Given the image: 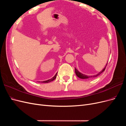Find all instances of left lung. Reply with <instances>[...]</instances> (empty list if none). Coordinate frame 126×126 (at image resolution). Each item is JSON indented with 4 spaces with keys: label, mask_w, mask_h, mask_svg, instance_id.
<instances>
[{
    "label": "left lung",
    "mask_w": 126,
    "mask_h": 126,
    "mask_svg": "<svg viewBox=\"0 0 126 126\" xmlns=\"http://www.w3.org/2000/svg\"><path fill=\"white\" fill-rule=\"evenodd\" d=\"M107 64H106V66L105 67V68L103 69V70L101 71V72H100L99 73H98V74H97V75H93V76H87V75H85L84 74H83L81 73H80L78 71V70H77V69L75 67V73H76V76L79 77V78L80 79H88V78H95V77H97V76L99 75L101 73H102L105 71V68H106V66H107Z\"/></svg>",
    "instance_id": "1"
}]
</instances>
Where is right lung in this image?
<instances>
[{
	"instance_id": "right-lung-1",
	"label": "right lung",
	"mask_w": 126,
	"mask_h": 126,
	"mask_svg": "<svg viewBox=\"0 0 126 126\" xmlns=\"http://www.w3.org/2000/svg\"><path fill=\"white\" fill-rule=\"evenodd\" d=\"M57 73H56V74L55 75V76L53 77V78H52V79H48V80H47L43 81V82H41V83H48V82H51V81H52V80H54V79H56V75H57Z\"/></svg>"
}]
</instances>
